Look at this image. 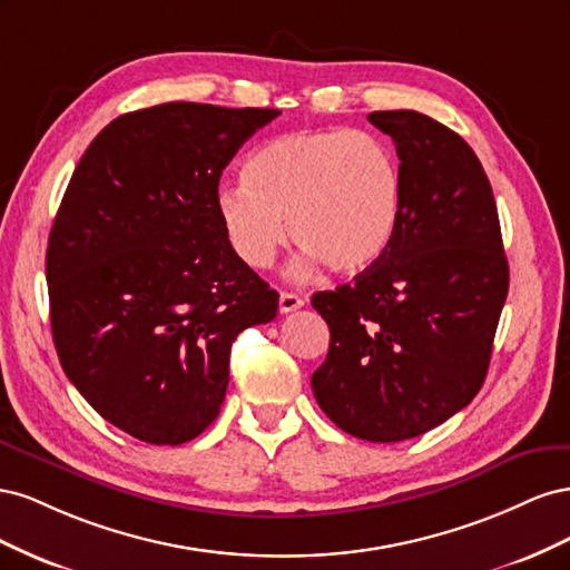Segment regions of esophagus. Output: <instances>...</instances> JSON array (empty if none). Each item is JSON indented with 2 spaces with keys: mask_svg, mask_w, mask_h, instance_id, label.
<instances>
[{
  "mask_svg": "<svg viewBox=\"0 0 570 570\" xmlns=\"http://www.w3.org/2000/svg\"><path fill=\"white\" fill-rule=\"evenodd\" d=\"M302 306H304V299L295 295V292H281V314L297 312Z\"/></svg>",
  "mask_w": 570,
  "mask_h": 570,
  "instance_id": "esophagus-1",
  "label": "esophagus"
}]
</instances>
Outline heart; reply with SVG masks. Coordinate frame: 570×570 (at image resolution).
Segmentation results:
<instances>
[{"label":"heart","mask_w":570,"mask_h":570,"mask_svg":"<svg viewBox=\"0 0 570 570\" xmlns=\"http://www.w3.org/2000/svg\"><path fill=\"white\" fill-rule=\"evenodd\" d=\"M402 195V166L383 137L333 128L266 142L247 161V183H220L214 204L228 245L252 268L273 264L289 228L302 247L292 273L302 278L321 264L340 275L373 268L400 228Z\"/></svg>","instance_id":"heart-1"}]
</instances>
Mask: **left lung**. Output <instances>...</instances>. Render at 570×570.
Here are the masks:
<instances>
[{"instance_id": "1", "label": "left lung", "mask_w": 570, "mask_h": 570, "mask_svg": "<svg viewBox=\"0 0 570 570\" xmlns=\"http://www.w3.org/2000/svg\"><path fill=\"white\" fill-rule=\"evenodd\" d=\"M368 120L396 147L402 218L381 262L312 297L331 327L312 387L344 433L400 442L444 423L482 387L509 264L490 180L463 137L411 109Z\"/></svg>"}]
</instances>
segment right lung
<instances>
[{"label":"right lung","instance_id":"1","mask_svg":"<svg viewBox=\"0 0 570 570\" xmlns=\"http://www.w3.org/2000/svg\"><path fill=\"white\" fill-rule=\"evenodd\" d=\"M275 109L195 101L114 118L76 166L47 245L61 368L149 444L195 440L220 411L230 347L278 314L216 214L223 168Z\"/></svg>","mask_w":570,"mask_h":570}]
</instances>
